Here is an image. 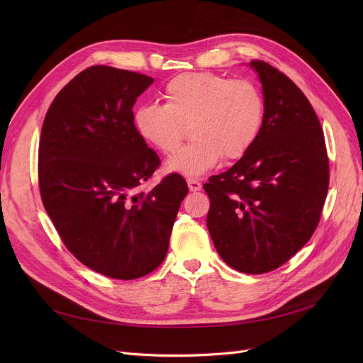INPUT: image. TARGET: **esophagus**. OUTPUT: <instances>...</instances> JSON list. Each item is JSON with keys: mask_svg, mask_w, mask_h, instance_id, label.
Listing matches in <instances>:
<instances>
[{"mask_svg": "<svg viewBox=\"0 0 363 363\" xmlns=\"http://www.w3.org/2000/svg\"><path fill=\"white\" fill-rule=\"evenodd\" d=\"M188 186H189V189H191L192 192H195V191H200V189H201V183H200V180H199V179H194V177L188 179Z\"/></svg>", "mask_w": 363, "mask_h": 363, "instance_id": "obj_1", "label": "esophagus"}]
</instances>
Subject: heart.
Wrapping results in <instances>:
<instances>
[{
    "label": "heart",
    "instance_id": "heart-1",
    "mask_svg": "<svg viewBox=\"0 0 363 363\" xmlns=\"http://www.w3.org/2000/svg\"><path fill=\"white\" fill-rule=\"evenodd\" d=\"M164 104L136 108L140 139L162 155L180 147L189 128L194 139L167 162V169L200 175L224 159L244 157L256 144L265 121V98L250 79L215 72H184L163 89Z\"/></svg>",
    "mask_w": 363,
    "mask_h": 363
}]
</instances>
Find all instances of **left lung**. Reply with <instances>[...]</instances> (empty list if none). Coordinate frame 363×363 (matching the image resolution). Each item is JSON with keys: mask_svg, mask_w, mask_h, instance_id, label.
<instances>
[{"mask_svg": "<svg viewBox=\"0 0 363 363\" xmlns=\"http://www.w3.org/2000/svg\"><path fill=\"white\" fill-rule=\"evenodd\" d=\"M265 98L256 144L228 171L204 183L207 228L218 255L236 271L277 269L309 240L328 191L324 131L312 104L288 75L251 60Z\"/></svg>", "mask_w": 363, "mask_h": 363, "instance_id": "obj_1", "label": "left lung"}]
</instances>
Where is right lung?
<instances>
[{
	"instance_id": "right-lung-1",
	"label": "right lung",
	"mask_w": 363,
	"mask_h": 363,
	"mask_svg": "<svg viewBox=\"0 0 363 363\" xmlns=\"http://www.w3.org/2000/svg\"><path fill=\"white\" fill-rule=\"evenodd\" d=\"M152 82L104 65L87 68L54 98L40 131L43 207L77 260L118 280L160 265L189 191L177 172L148 192L139 188L160 167L133 124L136 98Z\"/></svg>"
}]
</instances>
